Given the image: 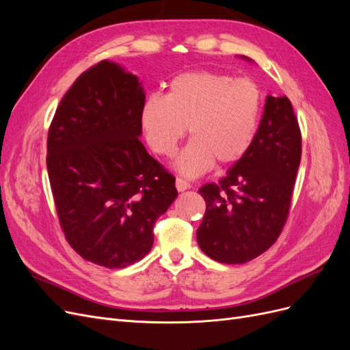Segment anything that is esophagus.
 I'll return each mask as SVG.
<instances>
[{"label":"esophagus","mask_w":350,"mask_h":350,"mask_svg":"<svg viewBox=\"0 0 350 350\" xmlns=\"http://www.w3.org/2000/svg\"><path fill=\"white\" fill-rule=\"evenodd\" d=\"M175 187H176V189H178L179 193H183V191H185V189L191 188V184H189L188 181H185V179H183V178H176Z\"/></svg>","instance_id":"1"}]
</instances>
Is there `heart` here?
Listing matches in <instances>:
<instances>
[{
  "label": "heart",
  "instance_id": "b5f03b06",
  "mask_svg": "<svg viewBox=\"0 0 350 350\" xmlns=\"http://www.w3.org/2000/svg\"><path fill=\"white\" fill-rule=\"evenodd\" d=\"M262 94L257 83L224 72L191 71L171 80L165 98L150 96L142 108V129L152 150L174 157L187 129L191 142L176 169L194 178L219 165L242 161L256 139Z\"/></svg>",
  "mask_w": 350,
  "mask_h": 350
}]
</instances>
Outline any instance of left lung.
Wrapping results in <instances>:
<instances>
[{"label": "left lung", "instance_id": "obj_1", "mask_svg": "<svg viewBox=\"0 0 350 350\" xmlns=\"http://www.w3.org/2000/svg\"><path fill=\"white\" fill-rule=\"evenodd\" d=\"M299 162L301 131L292 103L267 96L248 153L219 184L198 189L206 201L197 229L201 251L219 262L243 264L269 250L288 217Z\"/></svg>", "mask_w": 350, "mask_h": 350}]
</instances>
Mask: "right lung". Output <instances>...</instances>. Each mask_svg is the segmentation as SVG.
Returning a JSON list of instances; mask_svg holds the SVG:
<instances>
[{
  "mask_svg": "<svg viewBox=\"0 0 350 350\" xmlns=\"http://www.w3.org/2000/svg\"><path fill=\"white\" fill-rule=\"evenodd\" d=\"M139 77L100 61L74 81L48 133L46 166L59 224L90 262L124 269L153 245V226L178 196L175 178L140 142Z\"/></svg>",
  "mask_w": 350,
  "mask_h": 350,
  "instance_id": "1",
  "label": "right lung"
}]
</instances>
